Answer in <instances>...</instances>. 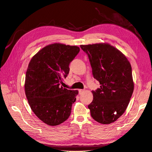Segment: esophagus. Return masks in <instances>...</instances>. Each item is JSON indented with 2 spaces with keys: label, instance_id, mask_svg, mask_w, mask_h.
<instances>
[{
  "label": "esophagus",
  "instance_id": "1",
  "mask_svg": "<svg viewBox=\"0 0 152 152\" xmlns=\"http://www.w3.org/2000/svg\"><path fill=\"white\" fill-rule=\"evenodd\" d=\"M84 91V89H79V94H81L83 93Z\"/></svg>",
  "mask_w": 152,
  "mask_h": 152
}]
</instances>
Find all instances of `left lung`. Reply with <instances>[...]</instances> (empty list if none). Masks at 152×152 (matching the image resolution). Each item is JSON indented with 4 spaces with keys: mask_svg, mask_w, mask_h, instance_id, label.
<instances>
[{
    "mask_svg": "<svg viewBox=\"0 0 152 152\" xmlns=\"http://www.w3.org/2000/svg\"><path fill=\"white\" fill-rule=\"evenodd\" d=\"M89 58L92 73L100 87L92 91L89 105L91 117L103 124H111L126 111L134 91L132 68L126 57L108 44L81 45Z\"/></svg>",
    "mask_w": 152,
    "mask_h": 152,
    "instance_id": "obj_1",
    "label": "left lung"
}]
</instances>
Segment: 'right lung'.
<instances>
[{
  "label": "right lung",
  "instance_id": "add662e5",
  "mask_svg": "<svg viewBox=\"0 0 152 152\" xmlns=\"http://www.w3.org/2000/svg\"><path fill=\"white\" fill-rule=\"evenodd\" d=\"M80 51L77 46L53 44L31 58L26 73L25 89L32 111L48 125H59L70 117L78 91L60 86L70 63Z\"/></svg>",
  "mask_w": 152,
  "mask_h": 152
}]
</instances>
